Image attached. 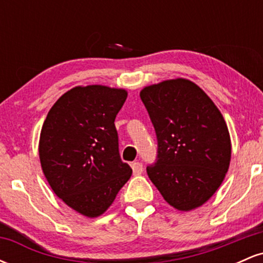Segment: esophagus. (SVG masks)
Wrapping results in <instances>:
<instances>
[{
  "label": "esophagus",
  "mask_w": 263,
  "mask_h": 263,
  "mask_svg": "<svg viewBox=\"0 0 263 263\" xmlns=\"http://www.w3.org/2000/svg\"><path fill=\"white\" fill-rule=\"evenodd\" d=\"M132 171H134L135 176H140V174L143 172V165L140 162L132 163Z\"/></svg>",
  "instance_id": "1"
}]
</instances>
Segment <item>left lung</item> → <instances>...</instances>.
<instances>
[{
	"label": "left lung",
	"instance_id": "left-lung-1",
	"mask_svg": "<svg viewBox=\"0 0 263 263\" xmlns=\"http://www.w3.org/2000/svg\"><path fill=\"white\" fill-rule=\"evenodd\" d=\"M140 96L158 140V159L147 167L151 182L174 209H197L215 194L230 165L224 117L201 87L184 78L144 86Z\"/></svg>",
	"mask_w": 263,
	"mask_h": 263
}]
</instances>
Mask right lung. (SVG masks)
I'll list each match as a JSON object with an SVG mask.
<instances>
[{
	"instance_id": "right-lung-1",
	"label": "right lung",
	"mask_w": 263,
	"mask_h": 263,
	"mask_svg": "<svg viewBox=\"0 0 263 263\" xmlns=\"http://www.w3.org/2000/svg\"><path fill=\"white\" fill-rule=\"evenodd\" d=\"M127 90L79 85L63 93L45 117L39 161L45 179L69 208L98 218L132 174L119 153L115 119Z\"/></svg>"
}]
</instances>
